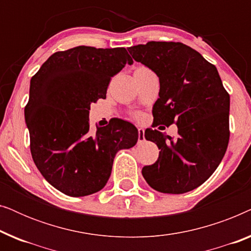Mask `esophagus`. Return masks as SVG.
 I'll use <instances>...</instances> for the list:
<instances>
[{"mask_svg": "<svg viewBox=\"0 0 251 251\" xmlns=\"http://www.w3.org/2000/svg\"><path fill=\"white\" fill-rule=\"evenodd\" d=\"M138 142L139 143L145 142V130L143 128H138Z\"/></svg>", "mask_w": 251, "mask_h": 251, "instance_id": "34e87169", "label": "esophagus"}]
</instances>
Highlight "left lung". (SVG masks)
<instances>
[{
	"label": "left lung",
	"mask_w": 251,
	"mask_h": 251,
	"mask_svg": "<svg viewBox=\"0 0 251 251\" xmlns=\"http://www.w3.org/2000/svg\"><path fill=\"white\" fill-rule=\"evenodd\" d=\"M133 59L157 75L156 125L176 121L178 138L146 129L159 147V159L145 166L147 184L161 193L183 194L204 183L217 169L229 139V96L217 68L198 51L179 42H149L128 48Z\"/></svg>",
	"instance_id": "obj_1"
}]
</instances>
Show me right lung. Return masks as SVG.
Listing matches in <instances>:
<instances>
[{
    "instance_id": "right-lung-1",
    "label": "right lung",
    "mask_w": 251,
    "mask_h": 251,
    "mask_svg": "<svg viewBox=\"0 0 251 251\" xmlns=\"http://www.w3.org/2000/svg\"><path fill=\"white\" fill-rule=\"evenodd\" d=\"M133 60L125 48L75 47L48 58L30 80L25 121L34 163L70 197L100 191L120 150L135 146L138 130L114 120L90 130V105L106 98L111 78Z\"/></svg>"
}]
</instances>
